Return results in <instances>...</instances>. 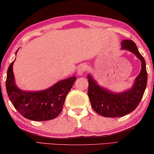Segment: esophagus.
<instances>
[{"mask_svg": "<svg viewBox=\"0 0 154 154\" xmlns=\"http://www.w3.org/2000/svg\"><path fill=\"white\" fill-rule=\"evenodd\" d=\"M86 69H87L86 65H85V64H82V65H80L79 66V68H78L77 75H79V76H82V75L84 73L85 71L86 70Z\"/></svg>", "mask_w": 154, "mask_h": 154, "instance_id": "obj_1", "label": "esophagus"}]
</instances>
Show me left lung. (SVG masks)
<instances>
[{
    "label": "left lung",
    "instance_id": "1",
    "mask_svg": "<svg viewBox=\"0 0 154 154\" xmlns=\"http://www.w3.org/2000/svg\"><path fill=\"white\" fill-rule=\"evenodd\" d=\"M121 45V50L132 52L141 61V70L131 88L121 93H115L100 86L91 74L87 76L88 95L91 106L96 113L106 118L122 117L134 111L140 102L147 83L145 60L139 52L136 43L126 39L122 41Z\"/></svg>",
    "mask_w": 154,
    "mask_h": 154
}]
</instances>
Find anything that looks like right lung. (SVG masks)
Instances as JSON below:
<instances>
[{
  "instance_id": "obj_1",
  "label": "right lung",
  "mask_w": 154,
  "mask_h": 154,
  "mask_svg": "<svg viewBox=\"0 0 154 154\" xmlns=\"http://www.w3.org/2000/svg\"><path fill=\"white\" fill-rule=\"evenodd\" d=\"M14 61L9 66L6 79L7 93L13 106L28 120L46 121L57 118L62 111L66 96L76 81V77L61 80L45 90L23 91L15 83Z\"/></svg>"
}]
</instances>
